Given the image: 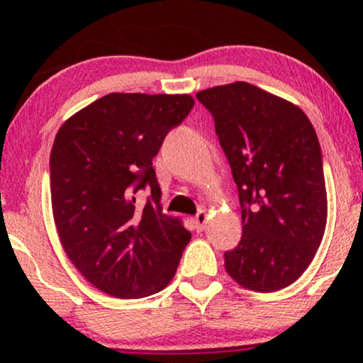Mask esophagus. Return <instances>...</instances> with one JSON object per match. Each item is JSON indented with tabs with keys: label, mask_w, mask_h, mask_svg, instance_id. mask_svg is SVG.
<instances>
[{
	"label": "esophagus",
	"mask_w": 363,
	"mask_h": 363,
	"mask_svg": "<svg viewBox=\"0 0 363 363\" xmlns=\"http://www.w3.org/2000/svg\"><path fill=\"white\" fill-rule=\"evenodd\" d=\"M206 221H208L206 211L205 210L198 211L196 216H195V225H196L198 230H203V228H205V225H206Z\"/></svg>",
	"instance_id": "1"
}]
</instances>
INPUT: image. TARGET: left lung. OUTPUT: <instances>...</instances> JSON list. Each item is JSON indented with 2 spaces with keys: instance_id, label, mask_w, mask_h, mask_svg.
I'll list each match as a JSON object with an SVG mask.
<instances>
[{
  "instance_id": "left-lung-1",
  "label": "left lung",
  "mask_w": 363,
  "mask_h": 363,
  "mask_svg": "<svg viewBox=\"0 0 363 363\" xmlns=\"http://www.w3.org/2000/svg\"><path fill=\"white\" fill-rule=\"evenodd\" d=\"M215 118L241 205L240 245L225 267L246 289L272 292L299 279L319 250L327 191L319 138L294 104L247 82L196 94Z\"/></svg>"
}]
</instances>
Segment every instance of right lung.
Instances as JSON below:
<instances>
[{
  "mask_svg": "<svg viewBox=\"0 0 363 363\" xmlns=\"http://www.w3.org/2000/svg\"><path fill=\"white\" fill-rule=\"evenodd\" d=\"M195 106L188 94H107L59 128L49 160L59 240L77 271L118 299L160 292L191 240L162 213L152 167L167 133ZM151 188L146 206L135 193Z\"/></svg>",
  "mask_w": 363,
  "mask_h": 363,
  "instance_id": "right-lung-1",
  "label": "right lung"
}]
</instances>
